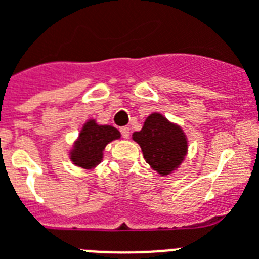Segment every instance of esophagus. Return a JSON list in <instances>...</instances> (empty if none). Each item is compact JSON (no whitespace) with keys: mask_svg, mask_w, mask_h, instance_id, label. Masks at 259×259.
<instances>
[{"mask_svg":"<svg viewBox=\"0 0 259 259\" xmlns=\"http://www.w3.org/2000/svg\"><path fill=\"white\" fill-rule=\"evenodd\" d=\"M120 132H121V136L124 139H128L130 138V128L128 127H121L120 128Z\"/></svg>","mask_w":259,"mask_h":259,"instance_id":"obj_1","label":"esophagus"}]
</instances>
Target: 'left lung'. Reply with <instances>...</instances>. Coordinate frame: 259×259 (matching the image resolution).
Returning a JSON list of instances; mask_svg holds the SVG:
<instances>
[{
    "label": "left lung",
    "mask_w": 259,
    "mask_h": 259,
    "mask_svg": "<svg viewBox=\"0 0 259 259\" xmlns=\"http://www.w3.org/2000/svg\"><path fill=\"white\" fill-rule=\"evenodd\" d=\"M132 139L140 146L146 162L161 176L173 173L188 152V139L182 128L157 112L148 116Z\"/></svg>",
    "instance_id": "obj_1"
}]
</instances>
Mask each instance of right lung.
<instances>
[{
	"label": "right lung",
	"mask_w": 259,
	"mask_h": 259,
	"mask_svg": "<svg viewBox=\"0 0 259 259\" xmlns=\"http://www.w3.org/2000/svg\"><path fill=\"white\" fill-rule=\"evenodd\" d=\"M119 138L120 132L115 127L100 125L96 120H88L70 151V159L82 169H94L102 161L107 144Z\"/></svg>",
	"instance_id": "right-lung-1"
}]
</instances>
